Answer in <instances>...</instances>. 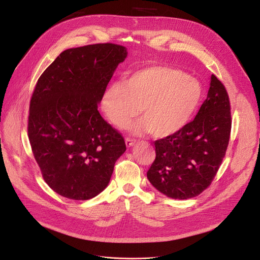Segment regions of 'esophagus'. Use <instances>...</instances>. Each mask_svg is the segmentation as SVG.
I'll return each mask as SVG.
<instances>
[{"mask_svg":"<svg viewBox=\"0 0 260 260\" xmlns=\"http://www.w3.org/2000/svg\"><path fill=\"white\" fill-rule=\"evenodd\" d=\"M135 140L134 139H129V138H126L125 139V144H126V146L127 147H132L134 144H135Z\"/></svg>","mask_w":260,"mask_h":260,"instance_id":"esophagus-1","label":"esophagus"}]
</instances>
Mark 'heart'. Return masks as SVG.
I'll return each mask as SVG.
<instances>
[{"label": "heart", "instance_id": "b5f03b06", "mask_svg": "<svg viewBox=\"0 0 260 260\" xmlns=\"http://www.w3.org/2000/svg\"><path fill=\"white\" fill-rule=\"evenodd\" d=\"M202 98L199 81L167 66H151L131 73L125 82L116 81L105 91L102 108L116 127H124L141 108L144 117L134 123L135 134L151 132L166 138L187 124Z\"/></svg>", "mask_w": 260, "mask_h": 260}]
</instances>
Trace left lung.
<instances>
[{
    "label": "left lung",
    "mask_w": 260,
    "mask_h": 260,
    "mask_svg": "<svg viewBox=\"0 0 260 260\" xmlns=\"http://www.w3.org/2000/svg\"><path fill=\"white\" fill-rule=\"evenodd\" d=\"M232 129L230 96L215 75L196 118L176 134L156 140L155 159L147 172L169 198L187 200L207 189L221 166Z\"/></svg>",
    "instance_id": "obj_1"
}]
</instances>
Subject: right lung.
<instances>
[{"mask_svg": "<svg viewBox=\"0 0 260 260\" xmlns=\"http://www.w3.org/2000/svg\"><path fill=\"white\" fill-rule=\"evenodd\" d=\"M126 48L99 43L62 51L42 73L29 102L28 140L44 181L61 197L85 201L110 182L126 146L100 114Z\"/></svg>", "mask_w": 260, "mask_h": 260, "instance_id": "add662e5", "label": "right lung"}]
</instances>
